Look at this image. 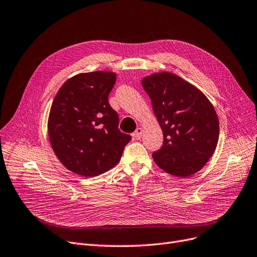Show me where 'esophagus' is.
Instances as JSON below:
<instances>
[{
  "label": "esophagus",
  "instance_id": "obj_1",
  "mask_svg": "<svg viewBox=\"0 0 257 257\" xmlns=\"http://www.w3.org/2000/svg\"><path fill=\"white\" fill-rule=\"evenodd\" d=\"M142 134H143V129L142 128H138L135 132L134 135H132V137H134L136 140H140L142 138Z\"/></svg>",
  "mask_w": 257,
  "mask_h": 257
}]
</instances>
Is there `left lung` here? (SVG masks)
<instances>
[{
  "label": "left lung",
  "instance_id": "8db88e82",
  "mask_svg": "<svg viewBox=\"0 0 257 257\" xmlns=\"http://www.w3.org/2000/svg\"><path fill=\"white\" fill-rule=\"evenodd\" d=\"M163 131L164 142L153 154L169 175L189 177L199 172L216 149L219 120L211 101L195 85L169 72L142 80Z\"/></svg>",
  "mask_w": 257,
  "mask_h": 257
}]
</instances>
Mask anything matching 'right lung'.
<instances>
[{"label": "right lung", "instance_id": "add662e5", "mask_svg": "<svg viewBox=\"0 0 257 257\" xmlns=\"http://www.w3.org/2000/svg\"><path fill=\"white\" fill-rule=\"evenodd\" d=\"M113 72H91L66 80L53 100L47 130L56 157L71 172L95 177L115 166L131 137L118 129L108 101Z\"/></svg>", "mask_w": 257, "mask_h": 257}]
</instances>
